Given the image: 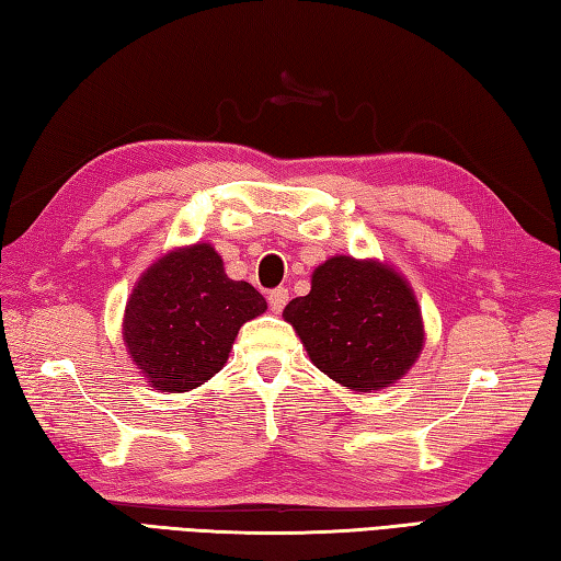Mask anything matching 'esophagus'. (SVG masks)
<instances>
[{
	"mask_svg": "<svg viewBox=\"0 0 561 561\" xmlns=\"http://www.w3.org/2000/svg\"><path fill=\"white\" fill-rule=\"evenodd\" d=\"M285 305H288V290L276 288V290L268 293V307H271L273 314H280Z\"/></svg>",
	"mask_w": 561,
	"mask_h": 561,
	"instance_id": "1",
	"label": "esophagus"
}]
</instances>
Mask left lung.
<instances>
[{
  "instance_id": "left-lung-1",
  "label": "left lung",
  "mask_w": 561,
  "mask_h": 561,
  "mask_svg": "<svg viewBox=\"0 0 561 561\" xmlns=\"http://www.w3.org/2000/svg\"><path fill=\"white\" fill-rule=\"evenodd\" d=\"M283 319L317 368L351 392L392 387L426 344L409 280L377 259H327L312 273V290L285 305Z\"/></svg>"
}]
</instances>
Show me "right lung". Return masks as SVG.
I'll use <instances>...</instances> for the list:
<instances>
[{"instance_id": "right-lung-1", "label": "right lung", "mask_w": 561, "mask_h": 561, "mask_svg": "<svg viewBox=\"0 0 561 561\" xmlns=\"http://www.w3.org/2000/svg\"><path fill=\"white\" fill-rule=\"evenodd\" d=\"M266 307L256 288L227 278L213 244L176 247L135 283L123 341L150 387L188 392L225 368L239 329Z\"/></svg>"}]
</instances>
